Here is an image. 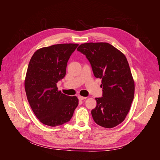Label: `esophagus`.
Instances as JSON below:
<instances>
[{
    "label": "esophagus",
    "instance_id": "esophagus-1",
    "mask_svg": "<svg viewBox=\"0 0 160 160\" xmlns=\"http://www.w3.org/2000/svg\"><path fill=\"white\" fill-rule=\"evenodd\" d=\"M78 98H79V100H83V99H87L86 97H82V96H80V95L78 96Z\"/></svg>",
    "mask_w": 160,
    "mask_h": 160
}]
</instances>
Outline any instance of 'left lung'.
I'll use <instances>...</instances> for the list:
<instances>
[{"mask_svg": "<svg viewBox=\"0 0 160 160\" xmlns=\"http://www.w3.org/2000/svg\"><path fill=\"white\" fill-rule=\"evenodd\" d=\"M77 51L86 56L94 76L101 79L103 94L97 98L91 110L94 122L112 128L123 122L133 99L135 85L128 60L123 53L108 42H88Z\"/></svg>", "mask_w": 160, "mask_h": 160, "instance_id": "8db88e82", "label": "left lung"}]
</instances>
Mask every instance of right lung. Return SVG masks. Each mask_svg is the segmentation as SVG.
Returning a JSON list of instances; mask_svg holds the SVG:
<instances>
[{
    "label": "right lung",
    "mask_w": 160,
    "mask_h": 160,
    "mask_svg": "<svg viewBox=\"0 0 160 160\" xmlns=\"http://www.w3.org/2000/svg\"><path fill=\"white\" fill-rule=\"evenodd\" d=\"M78 44H58L37 50L30 60L25 88L32 111L40 122L55 127L68 122L79 104L75 96L58 91L57 83L66 75L70 56Z\"/></svg>",
    "instance_id": "add662e5"
}]
</instances>
